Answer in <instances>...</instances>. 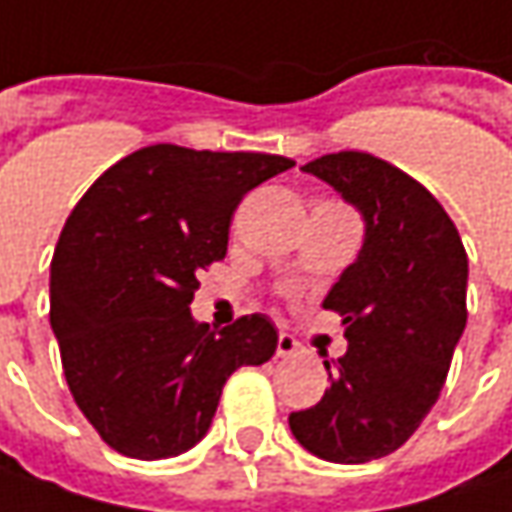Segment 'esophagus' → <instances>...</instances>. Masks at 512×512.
I'll list each match as a JSON object with an SVG mask.
<instances>
[{"mask_svg":"<svg viewBox=\"0 0 512 512\" xmlns=\"http://www.w3.org/2000/svg\"><path fill=\"white\" fill-rule=\"evenodd\" d=\"M301 350V345H298V339L295 336H289V333H281L278 336V356L281 359H286V356H295Z\"/></svg>","mask_w":512,"mask_h":512,"instance_id":"34e87169","label":"esophagus"}]
</instances>
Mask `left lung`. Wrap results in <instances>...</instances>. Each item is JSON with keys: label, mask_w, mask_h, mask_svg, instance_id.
<instances>
[{"label": "left lung", "mask_w": 512, "mask_h": 512, "mask_svg": "<svg viewBox=\"0 0 512 512\" xmlns=\"http://www.w3.org/2000/svg\"><path fill=\"white\" fill-rule=\"evenodd\" d=\"M304 170L362 211L365 243L324 298L347 353L324 362L330 388L289 429L324 461L365 464L400 449L440 397L466 327V249L435 196L385 159L342 150Z\"/></svg>", "instance_id": "left-lung-1"}]
</instances>
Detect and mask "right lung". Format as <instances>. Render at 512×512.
Masks as SVG:
<instances>
[{"label":"right lung","instance_id":"add662e5","mask_svg":"<svg viewBox=\"0 0 512 512\" xmlns=\"http://www.w3.org/2000/svg\"><path fill=\"white\" fill-rule=\"evenodd\" d=\"M295 165L272 153L150 144L104 170L51 260V330L77 408L115 452L159 461L196 446L243 365L278 347L266 316L196 324L199 275L226 257L243 196Z\"/></svg>","mask_w":512,"mask_h":512}]
</instances>
